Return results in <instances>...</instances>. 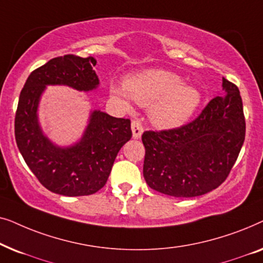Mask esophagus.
<instances>
[{
    "instance_id": "1",
    "label": "esophagus",
    "mask_w": 263,
    "mask_h": 263,
    "mask_svg": "<svg viewBox=\"0 0 263 263\" xmlns=\"http://www.w3.org/2000/svg\"><path fill=\"white\" fill-rule=\"evenodd\" d=\"M132 132H133V138L140 139L143 132V125L139 120H133L132 122Z\"/></svg>"
}]
</instances>
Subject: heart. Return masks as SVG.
Instances as JSON below:
<instances>
[{
  "label": "heart",
  "instance_id": "obj_1",
  "mask_svg": "<svg viewBox=\"0 0 263 263\" xmlns=\"http://www.w3.org/2000/svg\"><path fill=\"white\" fill-rule=\"evenodd\" d=\"M111 95L121 99L132 97L140 105H152L151 116L163 128H174L188 120L200 103V93L183 85L177 74L163 69H148L129 78L125 86L112 85Z\"/></svg>",
  "mask_w": 263,
  "mask_h": 263
}]
</instances>
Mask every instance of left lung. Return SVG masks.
<instances>
[{
	"mask_svg": "<svg viewBox=\"0 0 263 263\" xmlns=\"http://www.w3.org/2000/svg\"><path fill=\"white\" fill-rule=\"evenodd\" d=\"M222 87L225 95L212 99L189 123L143 133V177L151 188L194 197L228 178L246 138V118L238 87L225 78Z\"/></svg>",
	"mask_w": 263,
	"mask_h": 263,
	"instance_id": "left-lung-1",
	"label": "left lung"
}]
</instances>
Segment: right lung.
<instances>
[{"instance_id": "right-lung-1", "label": "right lung", "mask_w": 263, "mask_h": 263, "mask_svg": "<svg viewBox=\"0 0 263 263\" xmlns=\"http://www.w3.org/2000/svg\"><path fill=\"white\" fill-rule=\"evenodd\" d=\"M93 57L64 55L50 60L27 78L15 114V140L21 156L38 181L64 196L92 195L109 178L118 151L132 138L130 120L93 111L81 141L60 148L43 135L37 107L46 85L91 91L99 84Z\"/></svg>"}]
</instances>
